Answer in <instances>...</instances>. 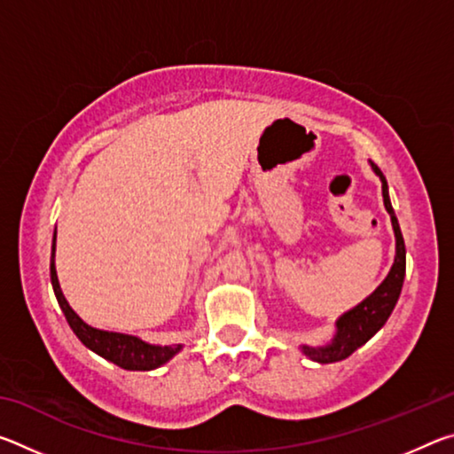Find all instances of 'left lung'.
<instances>
[{
	"label": "left lung",
	"instance_id": "1",
	"mask_svg": "<svg viewBox=\"0 0 454 454\" xmlns=\"http://www.w3.org/2000/svg\"><path fill=\"white\" fill-rule=\"evenodd\" d=\"M374 174L379 176L382 182V198H384V208L390 214V222H393L395 238H396V256L395 264L390 268V272L384 282L376 288L371 296L364 298L363 302L355 309L344 312L340 318L336 320V334L333 342L326 344V347H302V352L309 358L317 360L320 364L328 363H338V360L348 358L356 348L366 344L371 338L379 333L384 326V322L388 320L390 312L395 310L398 296H401L403 282H404V270H406V250H404V238L401 232V226H398V220L395 216L393 204H390L388 198V184L384 178L379 166L372 164Z\"/></svg>",
	"mask_w": 454,
	"mask_h": 454
}]
</instances>
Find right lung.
Masks as SVG:
<instances>
[{
	"label": "right lung",
	"mask_w": 454,
	"mask_h": 454,
	"mask_svg": "<svg viewBox=\"0 0 454 454\" xmlns=\"http://www.w3.org/2000/svg\"><path fill=\"white\" fill-rule=\"evenodd\" d=\"M56 234H53L51 244V260H50V276H51V286L56 292L59 309L64 310L66 320L70 328L75 333V336L86 344L90 350H94L110 363L118 364L126 371H153V368L166 364L174 355H178L182 350V344H172V347H158V344H148L142 338L132 334H121V333H110V330H99L90 326L88 322H83L74 309L67 304L64 292L59 288L58 272H56Z\"/></svg>",
	"instance_id": "right-lung-1"
}]
</instances>
